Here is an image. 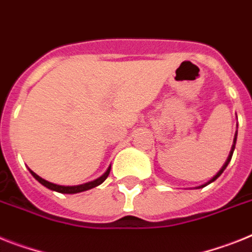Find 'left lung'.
<instances>
[{"label":"left lung","instance_id":"obj_1","mask_svg":"<svg viewBox=\"0 0 252 252\" xmlns=\"http://www.w3.org/2000/svg\"><path fill=\"white\" fill-rule=\"evenodd\" d=\"M236 141H237V132H236V134H234V139H233V145H232V150H230V152H229V155H228V158H227V161H225V164H224L223 165V168L220 169V170H219V172L217 173V175H215V177H213V179H210V181H209V183H211V182H214L215 179L218 178V177H219V175L221 174V173L224 172V169L227 168V165L228 164H229V161H230V158H232V155H233V151H234V147H236ZM206 185H208V183H206ZM206 185H204V186H201V187H205V186Z\"/></svg>","mask_w":252,"mask_h":252}]
</instances>
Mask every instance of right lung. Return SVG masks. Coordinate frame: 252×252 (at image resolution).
Masks as SVG:
<instances>
[{"instance_id": "add662e5", "label": "right lung", "mask_w": 252, "mask_h": 252, "mask_svg": "<svg viewBox=\"0 0 252 252\" xmlns=\"http://www.w3.org/2000/svg\"><path fill=\"white\" fill-rule=\"evenodd\" d=\"M110 169H111V166H109V169H107L106 172L103 173L102 175H101L100 178L94 179V181L92 182H88V183H84V185H79V186H59V185H55V183H51V182L46 181V179L41 178L39 175L35 174L33 170H31L29 169V172H31V174L34 177L35 179H37L41 185H43L44 187H47L48 189H52V191H56V192H60V193H78V192H83V191H87V189H91V188L94 187H97V186H100L101 183H102L105 179L109 177L110 174Z\"/></svg>"}]
</instances>
